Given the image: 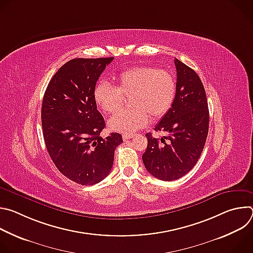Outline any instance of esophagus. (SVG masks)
Returning <instances> with one entry per match:
<instances>
[{
	"label": "esophagus",
	"instance_id": "obj_1",
	"mask_svg": "<svg viewBox=\"0 0 253 253\" xmlns=\"http://www.w3.org/2000/svg\"><path fill=\"white\" fill-rule=\"evenodd\" d=\"M134 136H135V134H124V135H123V140L126 141V140H128V139L133 138Z\"/></svg>",
	"mask_w": 253,
	"mask_h": 253
}]
</instances>
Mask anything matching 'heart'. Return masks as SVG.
<instances>
[{"label":"heart","instance_id":"1","mask_svg":"<svg viewBox=\"0 0 253 253\" xmlns=\"http://www.w3.org/2000/svg\"><path fill=\"white\" fill-rule=\"evenodd\" d=\"M115 86L98 83L93 91L96 105L105 114H112L129 99L130 110L120 111L108 121L110 130L130 134L146 126L149 117L162 118L173 105L176 80L169 71L150 66L128 68L113 77Z\"/></svg>","mask_w":253,"mask_h":253}]
</instances>
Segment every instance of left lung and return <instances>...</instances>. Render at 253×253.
I'll list each match as a JSON object with an SVG mask.
<instances>
[{"label":"left lung","instance_id":"1","mask_svg":"<svg viewBox=\"0 0 253 253\" xmlns=\"http://www.w3.org/2000/svg\"><path fill=\"white\" fill-rule=\"evenodd\" d=\"M174 63L177 72L175 100L154 129L165 131L168 136L159 140L147 133L148 145L142 155L147 171L163 181L181 178L195 166L209 127L208 103L199 76L178 59Z\"/></svg>","mask_w":253,"mask_h":253}]
</instances>
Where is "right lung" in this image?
Listing matches in <instances>:
<instances>
[{"mask_svg": "<svg viewBox=\"0 0 253 253\" xmlns=\"http://www.w3.org/2000/svg\"><path fill=\"white\" fill-rule=\"evenodd\" d=\"M110 58H77L53 76L42 103V128L49 155L72 181L94 185L110 173L119 133L102 138L105 121L93 98L96 83Z\"/></svg>", "mask_w": 253, "mask_h": 253, "instance_id": "1", "label": "right lung"}]
</instances>
